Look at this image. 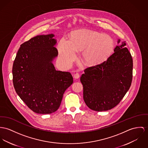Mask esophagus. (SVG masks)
I'll list each match as a JSON object with an SVG mask.
<instances>
[{"instance_id":"obj_1","label":"esophagus","mask_w":148,"mask_h":148,"mask_svg":"<svg viewBox=\"0 0 148 148\" xmlns=\"http://www.w3.org/2000/svg\"><path fill=\"white\" fill-rule=\"evenodd\" d=\"M74 77L75 79H78L79 78V74L77 73L74 75Z\"/></svg>"}]
</instances>
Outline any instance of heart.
Wrapping results in <instances>:
<instances>
[{"mask_svg": "<svg viewBox=\"0 0 148 148\" xmlns=\"http://www.w3.org/2000/svg\"><path fill=\"white\" fill-rule=\"evenodd\" d=\"M114 41L107 34L90 30H80L73 33L71 40L62 38L58 45L59 60L67 67L77 57V51H83V61L88 65H96L106 60L112 53Z\"/></svg>", "mask_w": 148, "mask_h": 148, "instance_id": "b5f03b06", "label": "heart"}]
</instances>
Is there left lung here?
Segmentation results:
<instances>
[{
    "mask_svg": "<svg viewBox=\"0 0 148 148\" xmlns=\"http://www.w3.org/2000/svg\"><path fill=\"white\" fill-rule=\"evenodd\" d=\"M114 53L99 65L84 70L80 77L83 99L92 110L102 112L116 106L128 91L133 61L125 42L118 39Z\"/></svg>",
    "mask_w": 148,
    "mask_h": 148,
    "instance_id": "obj_1",
    "label": "left lung"
}]
</instances>
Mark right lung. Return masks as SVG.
<instances>
[{"mask_svg":"<svg viewBox=\"0 0 148 148\" xmlns=\"http://www.w3.org/2000/svg\"><path fill=\"white\" fill-rule=\"evenodd\" d=\"M55 35H39L20 46L12 68L13 83L21 99L34 112L51 114L59 108L73 83L69 72L56 70Z\"/></svg>","mask_w":148,"mask_h":148,"instance_id":"add662e5","label":"right lung"}]
</instances>
